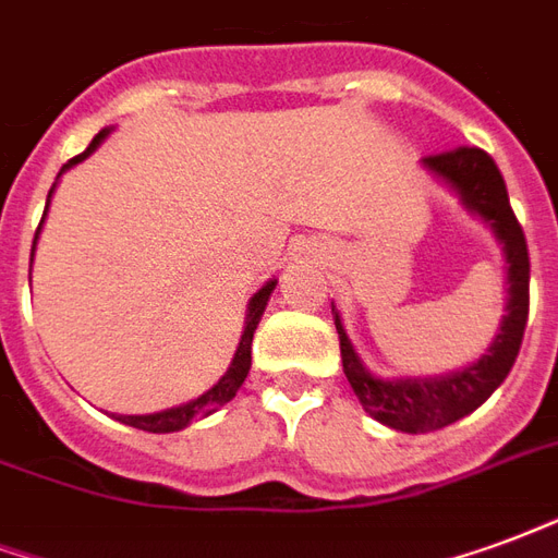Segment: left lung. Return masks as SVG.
<instances>
[{
  "mask_svg": "<svg viewBox=\"0 0 558 558\" xmlns=\"http://www.w3.org/2000/svg\"><path fill=\"white\" fill-rule=\"evenodd\" d=\"M428 171L461 197L473 216H478L494 230L509 263V304L499 325V333L488 345V352L464 369L435 378H375L354 352L349 333L342 328L340 313L333 307V325L340 333L342 373L352 384L354 396L361 399L363 411L375 416L384 426L408 435H423L456 423L473 414L488 399L514 366L521 352L526 316H530V251L518 218L511 213L506 180L499 174L488 153L478 147H456V150L435 153L423 159Z\"/></svg>",
  "mask_w": 558,
  "mask_h": 558,
  "instance_id": "obj_1",
  "label": "left lung"
}]
</instances>
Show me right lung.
<instances>
[{
  "label": "right lung",
  "mask_w": 558,
  "mask_h": 558,
  "mask_svg": "<svg viewBox=\"0 0 558 558\" xmlns=\"http://www.w3.org/2000/svg\"><path fill=\"white\" fill-rule=\"evenodd\" d=\"M109 135V130H102L94 135V142L88 144V150L80 153V156H73L68 165H61L59 177L68 171V168H73V165H80L82 159H88L90 153L100 147V142ZM52 189H56V183H52ZM52 189H49L47 195V206H49V197H52ZM47 216V213H44ZM40 225H44V218H40ZM37 233H40V227H37ZM37 233H35V242H37ZM278 287V280H268L263 290L254 292V299H251V304H247V322H245V333H242V340H239V349L236 354H233V363L227 366V373L218 378L209 390H206L204 396H197V399H192V402H185V405H177V408H168V411H156V414H121L118 420L121 423H126V426L132 428H142V432H153V435H165V432H180V428L192 426V423H197V420H204V416L216 414L218 408L227 405L233 396H236V390L245 384L247 378V369H251V340H254V331H257L259 325V316H263V311H266L268 304V295H271V290Z\"/></svg>",
  "instance_id": "1"
}]
</instances>
